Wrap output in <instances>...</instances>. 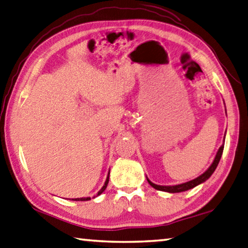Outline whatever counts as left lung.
Listing matches in <instances>:
<instances>
[{
	"label": "left lung",
	"instance_id": "left-lung-1",
	"mask_svg": "<svg viewBox=\"0 0 248 248\" xmlns=\"http://www.w3.org/2000/svg\"><path fill=\"white\" fill-rule=\"evenodd\" d=\"M224 136H226V134H224ZM224 139H226V137H224ZM223 143H224V140H223ZM223 147H224V144H222V145L219 147V150L217 152V154H216V157H215V159L213 161V164L209 166V168L207 169L204 173L201 174L200 177L193 179V180H191V181H187L186 183H181V184H177V186H158V184H155V183H153L152 181H150L148 178L146 177L147 182L151 184V186L156 188V190L168 192V193H180V192L191 190V188L195 187V186H199V184L205 182L206 180H208L210 178V175L214 173V171L216 170V168H217V166L219 164L220 158H221Z\"/></svg>",
	"mask_w": 248,
	"mask_h": 248
}]
</instances>
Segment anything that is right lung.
Masks as SVG:
<instances>
[{
  "label": "right lung",
  "instance_id": "right-lung-1",
  "mask_svg": "<svg viewBox=\"0 0 248 248\" xmlns=\"http://www.w3.org/2000/svg\"><path fill=\"white\" fill-rule=\"evenodd\" d=\"M108 181H109V172H108V174H107V178H106V181H105V183H104V186H103V187L101 188V190L98 191L96 196L101 195L102 193L106 190L107 184H108ZM94 197H95V196H94ZM90 200H91V197H81V199H73V201H90Z\"/></svg>",
  "mask_w": 248,
  "mask_h": 248
}]
</instances>
